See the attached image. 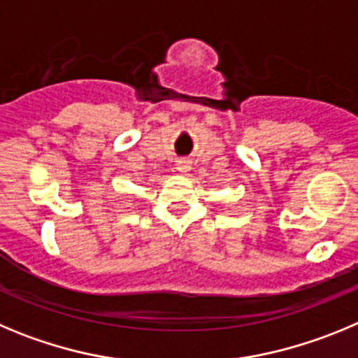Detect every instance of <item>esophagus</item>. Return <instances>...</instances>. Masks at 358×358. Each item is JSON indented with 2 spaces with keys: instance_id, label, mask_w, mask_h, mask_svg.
Here are the masks:
<instances>
[{
  "instance_id": "1",
  "label": "esophagus",
  "mask_w": 358,
  "mask_h": 358,
  "mask_svg": "<svg viewBox=\"0 0 358 358\" xmlns=\"http://www.w3.org/2000/svg\"><path fill=\"white\" fill-rule=\"evenodd\" d=\"M176 169L179 173H188L189 170H192V163H189L188 159H179L176 165Z\"/></svg>"
}]
</instances>
